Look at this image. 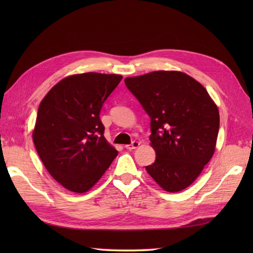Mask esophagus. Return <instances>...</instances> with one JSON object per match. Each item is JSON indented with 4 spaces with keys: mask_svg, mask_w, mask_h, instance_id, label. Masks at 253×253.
I'll list each match as a JSON object with an SVG mask.
<instances>
[{
    "mask_svg": "<svg viewBox=\"0 0 253 253\" xmlns=\"http://www.w3.org/2000/svg\"><path fill=\"white\" fill-rule=\"evenodd\" d=\"M139 144H140V142L139 141H132L130 144H127V146H125V148L127 150H133V149H137L139 147Z\"/></svg>",
    "mask_w": 253,
    "mask_h": 253,
    "instance_id": "obj_1",
    "label": "esophagus"
}]
</instances>
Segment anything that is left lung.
I'll use <instances>...</instances> for the list:
<instances>
[{
	"label": "left lung",
	"instance_id": "1",
	"mask_svg": "<svg viewBox=\"0 0 253 253\" xmlns=\"http://www.w3.org/2000/svg\"><path fill=\"white\" fill-rule=\"evenodd\" d=\"M151 120L150 141L157 158L148 174L169 192L184 190L200 175L215 150L219 114L196 79L176 71L125 78Z\"/></svg>",
	"mask_w": 253,
	"mask_h": 253
}]
</instances>
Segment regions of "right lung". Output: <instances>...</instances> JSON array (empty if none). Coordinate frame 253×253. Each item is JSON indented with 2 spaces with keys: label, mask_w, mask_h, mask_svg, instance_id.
Here are the masks:
<instances>
[{
  "label": "right lung",
  "mask_w": 253,
  "mask_h": 253,
  "mask_svg": "<svg viewBox=\"0 0 253 253\" xmlns=\"http://www.w3.org/2000/svg\"><path fill=\"white\" fill-rule=\"evenodd\" d=\"M121 75L84 73L62 79L41 101L32 132L50 175L73 192L91 189L117 157L104 138L102 105Z\"/></svg>",
  "instance_id": "1"
}]
</instances>
